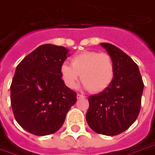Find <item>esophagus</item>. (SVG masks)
I'll list each match as a JSON object with an SVG mask.
<instances>
[{"mask_svg": "<svg viewBox=\"0 0 155 155\" xmlns=\"http://www.w3.org/2000/svg\"><path fill=\"white\" fill-rule=\"evenodd\" d=\"M77 98H78V99H81V98H86V97L85 96H83V95L78 93V94H77Z\"/></svg>", "mask_w": 155, "mask_h": 155, "instance_id": "34e87169", "label": "esophagus"}]
</instances>
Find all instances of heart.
Listing matches in <instances>:
<instances>
[{
    "label": "heart",
    "mask_w": 155,
    "mask_h": 155,
    "mask_svg": "<svg viewBox=\"0 0 155 155\" xmlns=\"http://www.w3.org/2000/svg\"><path fill=\"white\" fill-rule=\"evenodd\" d=\"M71 65L63 64L60 68L61 76L69 88L76 87L79 75L83 87L92 92L106 90L113 80V61L107 53L81 52L72 58Z\"/></svg>",
    "instance_id": "b5f03b06"
}]
</instances>
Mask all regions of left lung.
Instances as JSON below:
<instances>
[{"label": "left lung", "mask_w": 155, "mask_h": 155, "mask_svg": "<svg viewBox=\"0 0 155 155\" xmlns=\"http://www.w3.org/2000/svg\"><path fill=\"white\" fill-rule=\"evenodd\" d=\"M100 45L112 58L114 78L106 90L89 97L86 120L92 130L111 136L135 122L140 110L144 82L131 58L111 44Z\"/></svg>", "instance_id": "1"}]
</instances>
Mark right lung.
Returning <instances> with one entry per match:
<instances>
[{"instance_id":"obj_1","label":"right lung","mask_w":155,"mask_h":155,"mask_svg":"<svg viewBox=\"0 0 155 155\" xmlns=\"http://www.w3.org/2000/svg\"><path fill=\"white\" fill-rule=\"evenodd\" d=\"M63 46L43 45L16 67L11 85V102L18 124L33 135H51L64 125L77 93L62 79L60 68L69 57Z\"/></svg>"}]
</instances>
